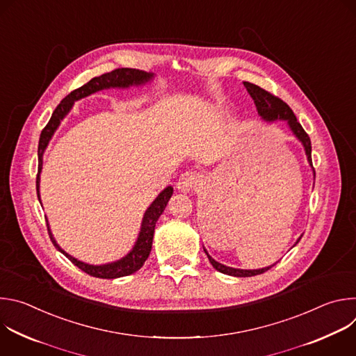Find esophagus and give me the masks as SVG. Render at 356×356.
<instances>
[{
	"instance_id": "34e87169",
	"label": "esophagus",
	"mask_w": 356,
	"mask_h": 356,
	"mask_svg": "<svg viewBox=\"0 0 356 356\" xmlns=\"http://www.w3.org/2000/svg\"><path fill=\"white\" fill-rule=\"evenodd\" d=\"M200 179L195 173H190V172H186L184 175L180 176L177 184H176V188L181 193H190L197 184H198Z\"/></svg>"
}]
</instances>
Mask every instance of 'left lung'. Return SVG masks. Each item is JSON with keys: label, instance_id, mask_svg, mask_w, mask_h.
<instances>
[{"label": "left lung", "instance_id": "1", "mask_svg": "<svg viewBox=\"0 0 356 356\" xmlns=\"http://www.w3.org/2000/svg\"><path fill=\"white\" fill-rule=\"evenodd\" d=\"M243 86L246 87L248 92L250 94L252 99L255 101V106L258 108V114L261 115V118L266 122H273V121H286L287 125H289V129L293 132V135L301 142L302 147H304V152H306L307 155V161L310 163V166L313 168V162H312V140H310V136L307 135V132L302 129V127L300 125V122L297 121L294 113L291 111V108L284 103L283 99H280L279 97L270 94L269 91L261 88L257 84H252V83H248V81H243ZM313 173H314V177H316V172L313 169ZM301 239V236L297 239L296 243H298V241ZM296 243L293 246H296ZM204 248V246H202ZM204 252L210 261V264L213 265V268L224 275H228V276H235V277H250V276H257V275H261L266 270H269L272 266H275L276 264L268 266V268H262V269H235V268H229V266H225L220 262H217L216 259H213L210 255L207 249L204 248Z\"/></svg>", "mask_w": 356, "mask_h": 356}]
</instances>
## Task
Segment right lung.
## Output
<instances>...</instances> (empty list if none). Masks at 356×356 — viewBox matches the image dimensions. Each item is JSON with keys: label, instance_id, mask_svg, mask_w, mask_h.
<instances>
[{"label": "right lung", "instance_id": "1", "mask_svg": "<svg viewBox=\"0 0 356 356\" xmlns=\"http://www.w3.org/2000/svg\"><path fill=\"white\" fill-rule=\"evenodd\" d=\"M155 77L154 73H146L143 70H138V69H115L110 73L101 74L98 77L91 79L87 84L81 86L80 88L72 91L69 95H66L60 104L56 107V110L54 111L52 117H50L47 125L43 128L40 138H39V146H38V176H36V191H38V198L40 201V194H39V184H40V172H42V165H43V154L44 149L49 145V140L52 139L54 134L56 132V129L60 125V121L70 113V110L74 106V101L81 99L90 94H94L99 90H106V88H128L131 86H143L147 81H150L152 79ZM173 194V187L168 186L165 190H162L159 193V195L152 201V204L147 207V210L143 214L142 218V224H140V231L138 235V239L134 245V248L127 253V255L115 262L111 264H106V265H90L86 262H81L76 258H73L72 255H69L67 252H65L56 242V239L54 238L52 232H50L49 228V222L47 225V231H49V236L50 241L54 242V245L56 246L58 250H60L63 255L72 261V264H74L79 269H81L83 272H86L90 276L94 277H99V279H117V277H122V276H128L135 273L136 270H139L145 261L147 259L150 249H152V241H154V232H155V227H156V221L159 220V217L162 216V213L165 211L168 202L170 200Z\"/></svg>", "mask_w": 356, "mask_h": 356}]
</instances>
